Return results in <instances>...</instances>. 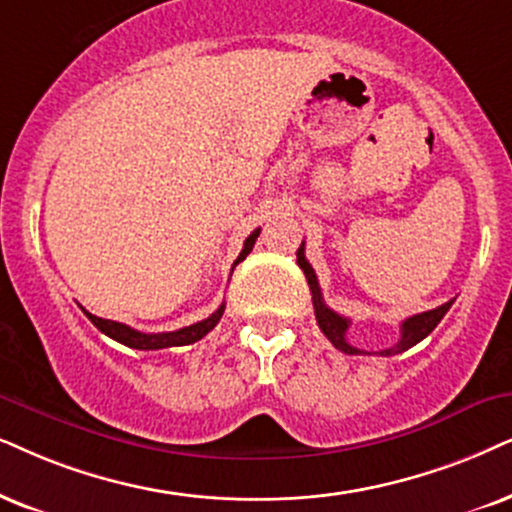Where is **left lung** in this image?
Returning a JSON list of instances; mask_svg holds the SVG:
<instances>
[{"label": "left lung", "mask_w": 512, "mask_h": 512, "mask_svg": "<svg viewBox=\"0 0 512 512\" xmlns=\"http://www.w3.org/2000/svg\"><path fill=\"white\" fill-rule=\"evenodd\" d=\"M297 264H300V269L304 271V276H307L309 290H312L316 323H319V328L323 331V335H326V338L331 340L333 345L340 349V352H345V354H364V352H361V349L352 347L347 342L349 319H345V316H340L338 312H333V309L328 307L326 302H323V295H321V288H319V278H316L312 264H309L307 257H304V243L300 245V248H297ZM451 304H454V300L444 302L442 307L430 309V312L409 316V319H406V321H401V338H399V342L394 347H387V349H383V352H378L380 357H394V354L406 352V349H411L413 345H418L420 340L428 338V335L437 328V323L444 319V314L449 312Z\"/></svg>", "instance_id": "left-lung-1"}]
</instances>
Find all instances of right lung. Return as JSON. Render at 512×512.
<instances>
[{
	"instance_id": "add662e5",
	"label": "right lung",
	"mask_w": 512,
	"mask_h": 512,
	"mask_svg": "<svg viewBox=\"0 0 512 512\" xmlns=\"http://www.w3.org/2000/svg\"><path fill=\"white\" fill-rule=\"evenodd\" d=\"M257 236H260V229H255L248 238H245L243 250H241V255L236 257L234 267L250 255V250H252V245H255ZM82 312L87 314V319L92 321L103 335H108V338L122 342L125 347H132V349H165V347L191 345V342H198L200 338H205V335H208L212 328L217 326L219 319H222L224 304H219L217 312L210 314L208 319L193 323V326L179 328V331H172V333H141V331H134V328L125 326V323H118V321H111V319H101V316L89 314L87 309H82Z\"/></svg>"
}]
</instances>
